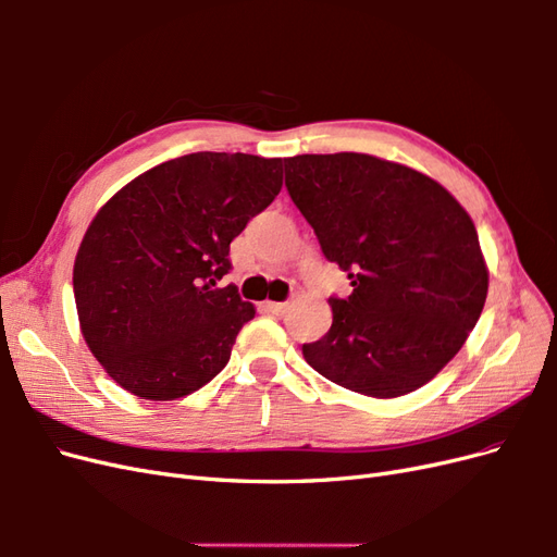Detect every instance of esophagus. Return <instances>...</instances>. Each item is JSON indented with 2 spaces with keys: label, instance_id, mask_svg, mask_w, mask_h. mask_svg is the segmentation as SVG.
<instances>
[{
  "label": "esophagus",
  "instance_id": "1",
  "mask_svg": "<svg viewBox=\"0 0 557 557\" xmlns=\"http://www.w3.org/2000/svg\"><path fill=\"white\" fill-rule=\"evenodd\" d=\"M269 313H274V315H283L285 311H288V301H264L262 305Z\"/></svg>",
  "mask_w": 557,
  "mask_h": 557
}]
</instances>
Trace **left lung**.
Segmentation results:
<instances>
[{
	"label": "left lung",
	"instance_id": "8db88e82",
	"mask_svg": "<svg viewBox=\"0 0 557 557\" xmlns=\"http://www.w3.org/2000/svg\"><path fill=\"white\" fill-rule=\"evenodd\" d=\"M285 188L320 250L350 278L332 327L301 346L332 383L369 397L413 393L474 330L487 295L479 234L430 176L364 153L295 156Z\"/></svg>",
	"mask_w": 557,
	"mask_h": 557
}]
</instances>
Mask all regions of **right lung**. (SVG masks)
I'll return each instance as SVG.
<instances>
[{"instance_id":"obj_1","label":"right lung","mask_w":557,"mask_h":557,"mask_svg":"<svg viewBox=\"0 0 557 557\" xmlns=\"http://www.w3.org/2000/svg\"><path fill=\"white\" fill-rule=\"evenodd\" d=\"M281 185V158L205 150L153 166L99 209L74 262V297L83 336L117 385L178 399L227 364L256 309L218 281L232 269V239Z\"/></svg>"}]
</instances>
